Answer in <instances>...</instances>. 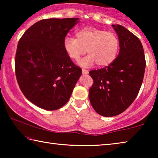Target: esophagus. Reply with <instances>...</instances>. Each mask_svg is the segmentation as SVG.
<instances>
[{"mask_svg": "<svg viewBox=\"0 0 158 158\" xmlns=\"http://www.w3.org/2000/svg\"><path fill=\"white\" fill-rule=\"evenodd\" d=\"M82 74H89V71L85 70L84 69H82Z\"/></svg>", "mask_w": 158, "mask_h": 158, "instance_id": "obj_1", "label": "esophagus"}]
</instances>
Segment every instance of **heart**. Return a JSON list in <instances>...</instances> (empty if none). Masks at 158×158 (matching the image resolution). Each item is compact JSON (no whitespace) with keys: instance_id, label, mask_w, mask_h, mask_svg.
<instances>
[{"instance_id":"obj_1","label":"heart","mask_w":158,"mask_h":158,"mask_svg":"<svg viewBox=\"0 0 158 158\" xmlns=\"http://www.w3.org/2000/svg\"><path fill=\"white\" fill-rule=\"evenodd\" d=\"M63 47L68 56L79 60L85 52L89 56L80 65L90 67L96 63L100 67L108 66L116 59L119 49V40L116 33L93 26H85L76 32V38L67 36Z\"/></svg>"}]
</instances>
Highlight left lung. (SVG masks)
<instances>
[{
  "label": "left lung",
  "mask_w": 158,
  "mask_h": 158,
  "mask_svg": "<svg viewBox=\"0 0 158 158\" xmlns=\"http://www.w3.org/2000/svg\"><path fill=\"white\" fill-rule=\"evenodd\" d=\"M112 27L118 37V55L109 66L89 72L94 81L89 90L90 104L105 117L117 116L131 105L140 90L146 68L139 39L121 25Z\"/></svg>",
  "instance_id": "obj_1"
}]
</instances>
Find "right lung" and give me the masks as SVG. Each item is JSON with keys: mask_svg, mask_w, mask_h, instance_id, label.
I'll return each instance as SVG.
<instances>
[{"mask_svg": "<svg viewBox=\"0 0 158 158\" xmlns=\"http://www.w3.org/2000/svg\"><path fill=\"white\" fill-rule=\"evenodd\" d=\"M79 18L47 19L31 26L21 37L15 73L23 94L34 105L53 111L68 102L81 75L63 47Z\"/></svg>", "mask_w": 158, "mask_h": 158, "instance_id": "1", "label": "right lung"}]
</instances>
